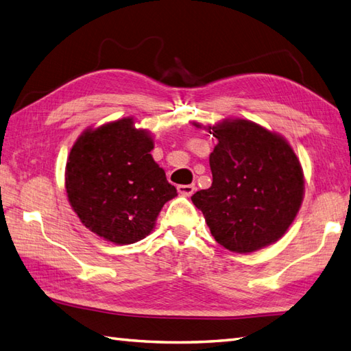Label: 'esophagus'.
<instances>
[{"instance_id":"obj_1","label":"esophagus","mask_w":351,"mask_h":351,"mask_svg":"<svg viewBox=\"0 0 351 351\" xmlns=\"http://www.w3.org/2000/svg\"><path fill=\"white\" fill-rule=\"evenodd\" d=\"M177 191L183 197H191L195 192V184H178Z\"/></svg>"}]
</instances>
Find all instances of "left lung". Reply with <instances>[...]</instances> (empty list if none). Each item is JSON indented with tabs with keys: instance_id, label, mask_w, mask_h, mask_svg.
I'll return each mask as SVG.
<instances>
[{
	"instance_id": "8db88e82",
	"label": "left lung",
	"mask_w": 351,
	"mask_h": 351,
	"mask_svg": "<svg viewBox=\"0 0 351 351\" xmlns=\"http://www.w3.org/2000/svg\"><path fill=\"white\" fill-rule=\"evenodd\" d=\"M216 139L210 153L213 182L192 195L217 243L249 254L281 239L298 216L305 177L287 139L246 119L202 126Z\"/></svg>"
}]
</instances>
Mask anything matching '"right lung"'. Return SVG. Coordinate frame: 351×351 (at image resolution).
<instances>
[{
  "label": "right lung",
  "instance_id": "add662e5",
  "mask_svg": "<svg viewBox=\"0 0 351 351\" xmlns=\"http://www.w3.org/2000/svg\"><path fill=\"white\" fill-rule=\"evenodd\" d=\"M149 130L134 117L87 128L69 153L64 186L80 221L114 245H130L153 231L165 202L177 197L150 152Z\"/></svg>",
  "mask_w": 351,
  "mask_h": 351
}]
</instances>
